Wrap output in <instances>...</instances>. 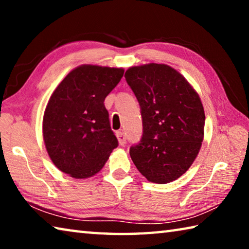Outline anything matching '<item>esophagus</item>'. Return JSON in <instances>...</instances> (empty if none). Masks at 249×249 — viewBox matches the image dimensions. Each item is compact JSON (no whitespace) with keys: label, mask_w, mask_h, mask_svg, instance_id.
<instances>
[{"label":"esophagus","mask_w":249,"mask_h":249,"mask_svg":"<svg viewBox=\"0 0 249 249\" xmlns=\"http://www.w3.org/2000/svg\"><path fill=\"white\" fill-rule=\"evenodd\" d=\"M116 136H117V140H119L120 145L124 146L126 144V136L123 130H119V132H116Z\"/></svg>","instance_id":"1"}]
</instances>
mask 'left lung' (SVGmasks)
<instances>
[{"label": "left lung", "mask_w": 249, "mask_h": 249, "mask_svg": "<svg viewBox=\"0 0 249 249\" xmlns=\"http://www.w3.org/2000/svg\"><path fill=\"white\" fill-rule=\"evenodd\" d=\"M125 79L142 119V140L130 147V158L147 180L171 182L190 168L201 148L205 115L199 95L167 65L132 67Z\"/></svg>", "instance_id": "obj_1"}]
</instances>
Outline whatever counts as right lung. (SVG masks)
Listing matches in <instances>:
<instances>
[{
    "mask_svg": "<svg viewBox=\"0 0 249 249\" xmlns=\"http://www.w3.org/2000/svg\"><path fill=\"white\" fill-rule=\"evenodd\" d=\"M124 74L121 68L83 65L50 96L43 120L46 149L58 169L73 178L99 172L119 146L104 100Z\"/></svg>",
    "mask_w": 249,
    "mask_h": 249,
    "instance_id": "1",
    "label": "right lung"
}]
</instances>
